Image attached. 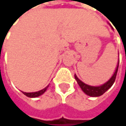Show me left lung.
Here are the masks:
<instances>
[{"label": "left lung", "mask_w": 126, "mask_h": 126, "mask_svg": "<svg viewBox=\"0 0 126 126\" xmlns=\"http://www.w3.org/2000/svg\"><path fill=\"white\" fill-rule=\"evenodd\" d=\"M118 64H119V61H118V66H117V68H116V70L114 72V75L111 77V78L109 79L107 82L105 83L104 84L99 86V87L90 86V85L84 84V83L82 82L76 75H75V79H77L79 86L80 87V88L82 89V91L86 94V95H88L89 96H92V97L100 96L106 92L113 85V84L114 83L115 79H116V76H117V73H118Z\"/></svg>", "instance_id": "8db88e82"}]
</instances>
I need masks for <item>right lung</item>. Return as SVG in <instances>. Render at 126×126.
<instances>
[{"mask_svg":"<svg viewBox=\"0 0 126 126\" xmlns=\"http://www.w3.org/2000/svg\"><path fill=\"white\" fill-rule=\"evenodd\" d=\"M48 88V86L47 87H46V88L44 89H42L41 91H38V92H23L26 96L27 97H30V98H36V97H38V96H40L41 95H42L46 91H47Z\"/></svg>","mask_w":126,"mask_h":126,"instance_id":"right-lung-1","label":"right lung"}]
</instances>
